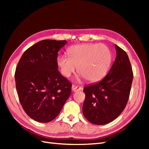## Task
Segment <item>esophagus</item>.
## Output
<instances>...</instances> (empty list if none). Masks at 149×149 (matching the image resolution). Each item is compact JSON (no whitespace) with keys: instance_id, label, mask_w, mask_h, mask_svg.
<instances>
[{"instance_id":"obj_1","label":"esophagus","mask_w":149,"mask_h":149,"mask_svg":"<svg viewBox=\"0 0 149 149\" xmlns=\"http://www.w3.org/2000/svg\"><path fill=\"white\" fill-rule=\"evenodd\" d=\"M82 89L81 87H79L78 86H76V85H73L72 86V91L73 92H76V91H80V90Z\"/></svg>"}]
</instances>
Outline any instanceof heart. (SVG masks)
I'll use <instances>...</instances> for the list:
<instances>
[{"mask_svg": "<svg viewBox=\"0 0 149 149\" xmlns=\"http://www.w3.org/2000/svg\"><path fill=\"white\" fill-rule=\"evenodd\" d=\"M68 54L70 58L61 56L57 60L62 74L70 77L78 67V73L89 82H95L102 78L112 61L109 49L103 44L74 45L68 49Z\"/></svg>", "mask_w": 149, "mask_h": 149, "instance_id": "1", "label": "heart"}]
</instances>
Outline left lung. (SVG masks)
<instances>
[{
    "label": "left lung",
    "mask_w": 149,
    "mask_h": 149,
    "mask_svg": "<svg viewBox=\"0 0 149 149\" xmlns=\"http://www.w3.org/2000/svg\"><path fill=\"white\" fill-rule=\"evenodd\" d=\"M117 55L109 73L100 82L83 88V115L90 123L104 125L114 120L127 105L133 80L128 55L115 45Z\"/></svg>",
    "instance_id": "8db88e82"
}]
</instances>
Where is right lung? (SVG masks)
Wrapping results in <instances>:
<instances>
[{"instance_id":"obj_1","label":"right lung","mask_w":149,"mask_h":149,"mask_svg":"<svg viewBox=\"0 0 149 149\" xmlns=\"http://www.w3.org/2000/svg\"><path fill=\"white\" fill-rule=\"evenodd\" d=\"M66 43L42 40L26 49L16 67L20 102L26 114L40 123L55 119L71 93V83L58 70V52Z\"/></svg>"}]
</instances>
